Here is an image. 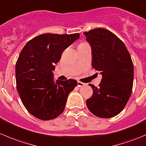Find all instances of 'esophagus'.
Wrapping results in <instances>:
<instances>
[{"label":"esophagus","mask_w":146,"mask_h":146,"mask_svg":"<svg viewBox=\"0 0 146 146\" xmlns=\"http://www.w3.org/2000/svg\"><path fill=\"white\" fill-rule=\"evenodd\" d=\"M85 85V84L84 83V82H82L80 81H78V82H77V85L78 87H82V86H84Z\"/></svg>","instance_id":"1"}]
</instances>
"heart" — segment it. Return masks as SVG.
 Wrapping results in <instances>:
<instances>
[{"label":"heart","instance_id":"1","mask_svg":"<svg viewBox=\"0 0 146 146\" xmlns=\"http://www.w3.org/2000/svg\"><path fill=\"white\" fill-rule=\"evenodd\" d=\"M81 44H85V42H83V43H81Z\"/></svg>","mask_w":146,"mask_h":146}]
</instances>
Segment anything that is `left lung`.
Segmentation results:
<instances>
[{"label": "left lung", "instance_id": "left-lung-1", "mask_svg": "<svg viewBox=\"0 0 146 146\" xmlns=\"http://www.w3.org/2000/svg\"><path fill=\"white\" fill-rule=\"evenodd\" d=\"M92 48V66L102 75L99 87L86 100L88 110L96 117L111 118L125 107L132 92L133 64L123 42L103 28L85 32Z\"/></svg>", "mask_w": 146, "mask_h": 146}]
</instances>
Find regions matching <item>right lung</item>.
Wrapping results in <instances>:
<instances>
[{
  "instance_id": "right-lung-1",
  "label": "right lung",
  "mask_w": 146,
  "mask_h": 146,
  "mask_svg": "<svg viewBox=\"0 0 146 146\" xmlns=\"http://www.w3.org/2000/svg\"><path fill=\"white\" fill-rule=\"evenodd\" d=\"M79 36V33L42 34L29 40L20 52L15 65L16 87L23 105L36 118L51 120L64 111L77 81L54 82L52 70L64 50Z\"/></svg>"
}]
</instances>
